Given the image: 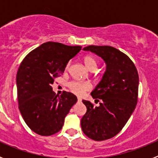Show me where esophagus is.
<instances>
[{"instance_id":"1","label":"esophagus","mask_w":158,"mask_h":158,"mask_svg":"<svg viewBox=\"0 0 158 158\" xmlns=\"http://www.w3.org/2000/svg\"><path fill=\"white\" fill-rule=\"evenodd\" d=\"M77 101L79 102V103H81V102L82 101V100H81V98H80V97H78L77 98Z\"/></svg>"}]
</instances>
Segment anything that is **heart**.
<instances>
[{
    "mask_svg": "<svg viewBox=\"0 0 158 158\" xmlns=\"http://www.w3.org/2000/svg\"><path fill=\"white\" fill-rule=\"evenodd\" d=\"M84 62L85 64L88 69L92 71H94L97 69L98 66V61L92 55H86L84 57ZM69 64L66 65V68H68ZM68 87L69 90L73 93L77 95V96H81L86 91L90 90L92 88L91 84L88 81H71L68 83Z\"/></svg>",
    "mask_w": 158,
    "mask_h": 158,
    "instance_id": "obj_1",
    "label": "heart"
}]
</instances>
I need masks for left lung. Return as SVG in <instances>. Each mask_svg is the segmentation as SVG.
<instances>
[{
  "label": "left lung",
  "instance_id": "left-lung-1",
  "mask_svg": "<svg viewBox=\"0 0 158 158\" xmlns=\"http://www.w3.org/2000/svg\"><path fill=\"white\" fill-rule=\"evenodd\" d=\"M84 51L101 57L107 65L101 81L91 93L98 107L82 100L87 111L81 121L84 134L104 141L118 134L135 109L139 96V73L131 58L110 46H89Z\"/></svg>",
  "mask_w": 158,
  "mask_h": 158
}]
</instances>
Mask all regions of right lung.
I'll return each instance as SVG.
<instances>
[{
  "label": "right lung",
  "mask_w": 158,
  "mask_h": 158,
  "mask_svg": "<svg viewBox=\"0 0 158 158\" xmlns=\"http://www.w3.org/2000/svg\"><path fill=\"white\" fill-rule=\"evenodd\" d=\"M81 50L55 42L43 43L23 58L16 74L19 109L35 133L50 136L62 128L65 117L77 98L63 91H52L54 79L64 73L67 63Z\"/></svg>",
  "instance_id": "obj_1"
}]
</instances>
